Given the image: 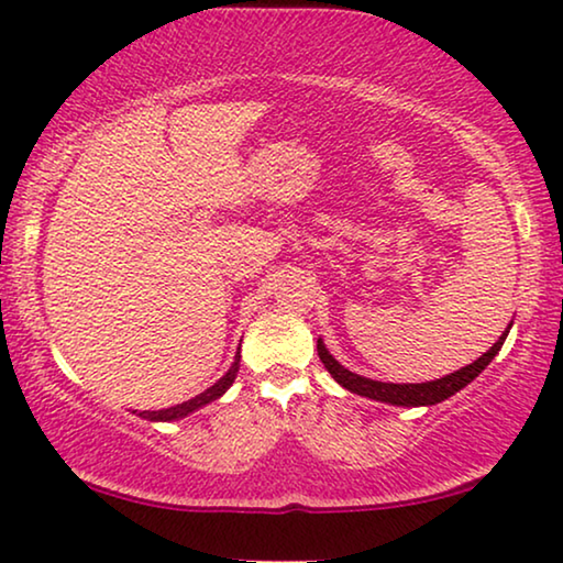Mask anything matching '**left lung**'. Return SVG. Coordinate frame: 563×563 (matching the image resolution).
I'll return each mask as SVG.
<instances>
[{
  "label": "left lung",
  "instance_id": "8db88e82",
  "mask_svg": "<svg viewBox=\"0 0 563 563\" xmlns=\"http://www.w3.org/2000/svg\"><path fill=\"white\" fill-rule=\"evenodd\" d=\"M510 325L500 333V339L493 343V346L485 351L481 358H477V362L457 368V372L442 376V379L422 382V384H389V382L366 379V376H362V374L349 372L346 366H341L331 356V351L325 349L323 339H318V356H321L323 366L329 368V374L333 376V379L339 382L343 389L358 394V397H368L374 401H384V405H394V407H432V405H440V401L452 397V394H457L460 389H465L467 384L473 382L475 376L493 362V358H496V354L503 346V341H506V335L510 331Z\"/></svg>",
  "mask_w": 563,
  "mask_h": 563
}]
</instances>
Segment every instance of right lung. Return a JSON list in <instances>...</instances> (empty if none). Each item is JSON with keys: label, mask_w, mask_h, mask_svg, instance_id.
<instances>
[{"label": "right lung", "mask_w": 563, "mask_h": 563, "mask_svg": "<svg viewBox=\"0 0 563 563\" xmlns=\"http://www.w3.org/2000/svg\"><path fill=\"white\" fill-rule=\"evenodd\" d=\"M238 372H240V351H238V354H234V362L228 368V374H224L220 382H214L209 389L197 394V397H191L189 401H181V405H176V407L156 409V412H151V409H144V412H136V409H133V415H139L141 419H148V422H174V419L189 417L191 412H197V409L212 405V401L220 399L222 394L232 387V382L238 379Z\"/></svg>", "instance_id": "right-lung-1"}]
</instances>
